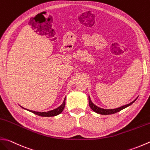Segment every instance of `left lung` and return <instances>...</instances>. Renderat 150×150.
Wrapping results in <instances>:
<instances>
[{
    "label": "left lung",
    "mask_w": 150,
    "mask_h": 150,
    "mask_svg": "<svg viewBox=\"0 0 150 150\" xmlns=\"http://www.w3.org/2000/svg\"><path fill=\"white\" fill-rule=\"evenodd\" d=\"M137 98H138V97L135 99H134V101L131 102L130 103L124 105V106H122V107H118V108H112H112H111V109H105V108H100V107H99L98 106H96V105H94L92 103V100H91V99L90 98V96H88V101H89L90 107L92 108V110L94 111L95 112L98 113V114H102V115H108V114H112L120 112V110H122L123 109H124V108H127V107L130 106L131 105L133 104V103L137 100Z\"/></svg>",
    "instance_id": "left-lung-1"
}]
</instances>
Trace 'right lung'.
I'll use <instances>...</instances> for the list:
<instances>
[{
    "label": "right lung",
    "mask_w": 150,
    "mask_h": 150,
    "mask_svg": "<svg viewBox=\"0 0 150 150\" xmlns=\"http://www.w3.org/2000/svg\"><path fill=\"white\" fill-rule=\"evenodd\" d=\"M65 104H66V97H65V98H64V101L62 103V104L61 105H60V106L58 107H57V108H54V109H53V110L47 111V112H37V111H34V110L26 109V108L23 107L21 106H20V107H21V108H24V109H25L26 110L30 111V112L34 113L35 114H36V115L40 116H43V117H51V116H57L59 114H60L62 112L64 107H65Z\"/></svg>",
    "instance_id": "obj_1"
}]
</instances>
